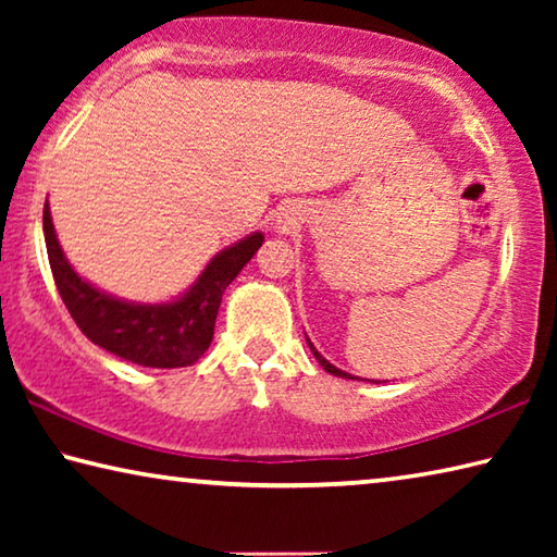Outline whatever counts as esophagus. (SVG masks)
Listing matches in <instances>:
<instances>
[{
    "mask_svg": "<svg viewBox=\"0 0 557 557\" xmlns=\"http://www.w3.org/2000/svg\"><path fill=\"white\" fill-rule=\"evenodd\" d=\"M275 228H277V233L289 231V228H292V219H289V215H280L277 223H275Z\"/></svg>",
    "mask_w": 557,
    "mask_h": 557,
    "instance_id": "34e87169",
    "label": "esophagus"
}]
</instances>
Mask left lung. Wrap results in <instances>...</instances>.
Listing matches in <instances>:
<instances>
[{
    "label": "left lung",
    "instance_id": "8db88e82",
    "mask_svg": "<svg viewBox=\"0 0 557 557\" xmlns=\"http://www.w3.org/2000/svg\"><path fill=\"white\" fill-rule=\"evenodd\" d=\"M307 344H309V348H312V354H314V358H317V361H319V366H322V369H324L326 373H334V375H338V379H354V375H351V373H344V371H338V369H336V366H332V363H329V361H326V358H324L322 354H319V351H317V348H314V344H312V342H309V338H307Z\"/></svg>",
    "mask_w": 557,
    "mask_h": 557
}]
</instances>
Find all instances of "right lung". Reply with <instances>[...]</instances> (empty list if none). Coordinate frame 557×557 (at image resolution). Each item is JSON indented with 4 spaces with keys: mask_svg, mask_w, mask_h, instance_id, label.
Segmentation results:
<instances>
[{
    "mask_svg": "<svg viewBox=\"0 0 557 557\" xmlns=\"http://www.w3.org/2000/svg\"><path fill=\"white\" fill-rule=\"evenodd\" d=\"M44 238L63 305L92 344L137 366L182 369L199 361L211 346L223 292L256 256L265 235L252 233L221 250L206 265L196 285L166 305L115 299L83 280L65 260L55 238L49 201L44 206Z\"/></svg>",
    "mask_w": 557,
    "mask_h": 557,
    "instance_id": "right-lung-1",
    "label": "right lung"
}]
</instances>
